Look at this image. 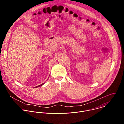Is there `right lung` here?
Returning a JSON list of instances; mask_svg holds the SVG:
<instances>
[{"mask_svg": "<svg viewBox=\"0 0 124 124\" xmlns=\"http://www.w3.org/2000/svg\"><path fill=\"white\" fill-rule=\"evenodd\" d=\"M44 83H43V84H42L41 85H38V86H36V87H35V88H37V87H39V86H42L43 84H44Z\"/></svg>", "mask_w": 124, "mask_h": 124, "instance_id": "obj_1", "label": "right lung"}]
</instances>
